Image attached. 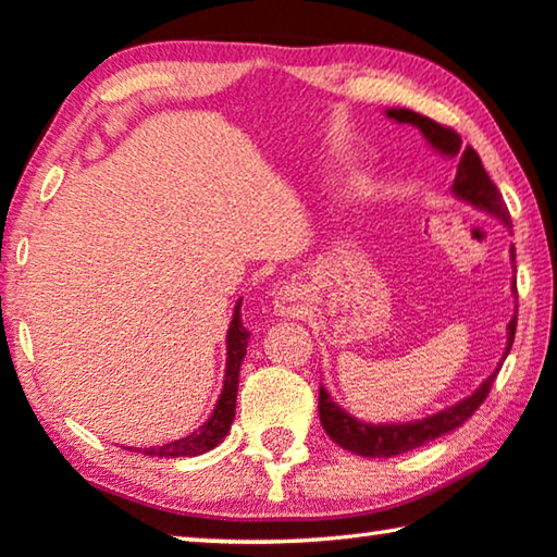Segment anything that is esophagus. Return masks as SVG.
I'll use <instances>...</instances> for the list:
<instances>
[{"instance_id":"34e87169","label":"esophagus","mask_w":557,"mask_h":557,"mask_svg":"<svg viewBox=\"0 0 557 557\" xmlns=\"http://www.w3.org/2000/svg\"><path fill=\"white\" fill-rule=\"evenodd\" d=\"M295 299H297V289L293 285H285L275 297V310L280 314H289V312H293Z\"/></svg>"}]
</instances>
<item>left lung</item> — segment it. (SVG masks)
Returning a JSON list of instances; mask_svg holds the SVG:
<instances>
[{"label":"left lung","instance_id":"1","mask_svg":"<svg viewBox=\"0 0 557 557\" xmlns=\"http://www.w3.org/2000/svg\"><path fill=\"white\" fill-rule=\"evenodd\" d=\"M386 116L399 121V123H411L417 126L431 148H436L438 153L458 158V168H456V178H454V193L456 198L469 200L471 206L485 210V213L496 215L500 223L510 225V213L503 202L500 190L496 188V183L488 178L485 168L481 163V156L473 151L471 146L461 148V136L456 134L454 128L441 126L434 119L421 116L417 111L409 109H389ZM516 258V252H513ZM516 322L518 317L508 322V347L503 359L508 357L510 347H513L516 339ZM500 372V364L496 372H493L485 382L475 389L471 396H466L463 401H458L456 406H448V409L434 413V417L419 419V421H409V423H364L355 417H349L347 411L339 409L337 404L330 399V394L324 392V386H320V421L322 429L326 431L334 444H339L344 451H351L357 456L364 458H392L411 451V448H419L429 441H434L438 436L448 434L461 426L463 421H469L479 406L485 401L488 396L493 379Z\"/></svg>","mask_w":557,"mask_h":557}]
</instances>
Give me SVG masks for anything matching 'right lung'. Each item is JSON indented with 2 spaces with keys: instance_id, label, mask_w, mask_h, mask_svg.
<instances>
[{
  "instance_id": "1",
  "label": "right lung",
  "mask_w": 557,
  "mask_h": 557,
  "mask_svg": "<svg viewBox=\"0 0 557 557\" xmlns=\"http://www.w3.org/2000/svg\"><path fill=\"white\" fill-rule=\"evenodd\" d=\"M243 299H237L235 314L231 322V330H227V361H225V382L223 392H220V399L215 404L210 419L202 423L200 429L193 431V434L183 436L178 441H171V444L163 446H151V448H136V451L146 456H158V458H178V456H200L208 454L210 448H215L220 441L227 436L231 431V423L235 419V401H237V382H240V364L247 351V339H250V332L243 326V314H240ZM134 451V448H131Z\"/></svg>"
}]
</instances>
